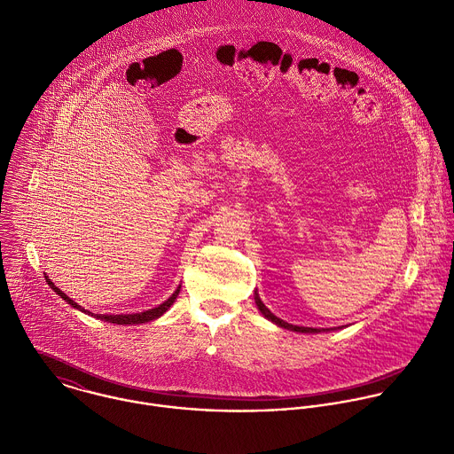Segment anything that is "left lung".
<instances>
[{
  "label": "left lung",
  "instance_id": "1",
  "mask_svg": "<svg viewBox=\"0 0 454 454\" xmlns=\"http://www.w3.org/2000/svg\"><path fill=\"white\" fill-rule=\"evenodd\" d=\"M254 301H256V306H258V309L262 311V315L265 317V318H269L270 322H274L276 325H279V327H283V329H288V331H295V333H322V331H331V329H313V327H299V325H292V324H286V322H283L281 318H278L276 315H272L267 308H265V304L260 301V297H258V294H254Z\"/></svg>",
  "mask_w": 454,
  "mask_h": 454
}]
</instances>
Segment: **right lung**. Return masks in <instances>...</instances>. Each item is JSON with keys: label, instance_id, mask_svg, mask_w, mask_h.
<instances>
[{"label": "right lung", "instance_id": "obj_1", "mask_svg": "<svg viewBox=\"0 0 454 454\" xmlns=\"http://www.w3.org/2000/svg\"><path fill=\"white\" fill-rule=\"evenodd\" d=\"M45 281H47V285L65 301V302H68L72 308H75V309H79V311H84L79 304H75L72 299H68L59 288H56L54 286V283L51 281V279H47V276H45ZM180 294V286L176 288V292L166 301V302H162L160 306H157V308H153V309H148V311H143V313H134V315H93V313H90V311H84V313H88V315H91V317H95V318H98V320H104V322H111V324H120V325H130V324H145V322H150V320H155V318H159L160 315H164L169 308H171V304L175 302V299H176V295Z\"/></svg>", "mask_w": 454, "mask_h": 454}]
</instances>
